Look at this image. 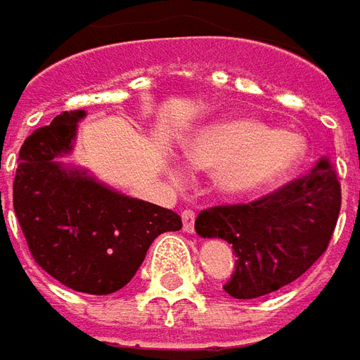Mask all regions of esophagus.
I'll return each instance as SVG.
<instances>
[{
  "label": "esophagus",
  "instance_id": "esophagus-1",
  "mask_svg": "<svg viewBox=\"0 0 360 360\" xmlns=\"http://www.w3.org/2000/svg\"><path fill=\"white\" fill-rule=\"evenodd\" d=\"M182 229L186 233H192L194 231V212L192 210H184L182 212Z\"/></svg>",
  "mask_w": 360,
  "mask_h": 360
}]
</instances>
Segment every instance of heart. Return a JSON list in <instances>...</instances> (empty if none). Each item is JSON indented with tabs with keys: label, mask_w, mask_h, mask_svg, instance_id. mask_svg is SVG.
<instances>
[{
	"label": "heart",
	"mask_w": 360,
	"mask_h": 360,
	"mask_svg": "<svg viewBox=\"0 0 360 360\" xmlns=\"http://www.w3.org/2000/svg\"><path fill=\"white\" fill-rule=\"evenodd\" d=\"M308 155V141L255 117L219 119L190 135L184 158L198 170H217V188L249 196L292 176Z\"/></svg>",
	"instance_id": "1"
}]
</instances>
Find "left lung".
<instances>
[{"label":"left lung","instance_id":"obj_1","mask_svg":"<svg viewBox=\"0 0 360 360\" xmlns=\"http://www.w3.org/2000/svg\"><path fill=\"white\" fill-rule=\"evenodd\" d=\"M338 212L340 182L322 158L306 176L259 200L202 210L194 229L233 245L237 267L223 288L229 296L251 300L308 271L333 239Z\"/></svg>","mask_w":360,"mask_h":360}]
</instances>
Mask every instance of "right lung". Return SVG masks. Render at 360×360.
Segmentation results:
<instances>
[{
    "label": "right lung",
    "mask_w": 360,
    "mask_h": 360,
    "mask_svg": "<svg viewBox=\"0 0 360 360\" xmlns=\"http://www.w3.org/2000/svg\"><path fill=\"white\" fill-rule=\"evenodd\" d=\"M84 111H64L20 150L13 210L34 261L70 290L107 296L129 283L152 241L180 217L97 182L58 155L72 150Z\"/></svg>",
    "instance_id": "1"
}]
</instances>
